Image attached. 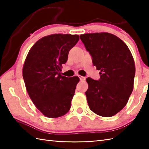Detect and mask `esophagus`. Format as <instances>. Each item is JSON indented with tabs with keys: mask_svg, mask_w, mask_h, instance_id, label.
<instances>
[{
	"mask_svg": "<svg viewBox=\"0 0 149 149\" xmlns=\"http://www.w3.org/2000/svg\"><path fill=\"white\" fill-rule=\"evenodd\" d=\"M78 77H79V78H80V81H84V80H86V78H85L84 77H82V76L79 75Z\"/></svg>",
	"mask_w": 149,
	"mask_h": 149,
	"instance_id": "1",
	"label": "esophagus"
}]
</instances>
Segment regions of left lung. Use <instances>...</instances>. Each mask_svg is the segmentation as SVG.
Masks as SVG:
<instances>
[{"label":"left lung","instance_id":"left-lung-1","mask_svg":"<svg viewBox=\"0 0 149 149\" xmlns=\"http://www.w3.org/2000/svg\"><path fill=\"white\" fill-rule=\"evenodd\" d=\"M80 36L93 65L100 71L99 80L86 79L88 105L99 116H114L126 105L134 87L135 64L131 52L120 38L111 33Z\"/></svg>","mask_w":149,"mask_h":149}]
</instances>
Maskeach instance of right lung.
Wrapping results in <instances>:
<instances>
[{
  "mask_svg": "<svg viewBox=\"0 0 149 149\" xmlns=\"http://www.w3.org/2000/svg\"><path fill=\"white\" fill-rule=\"evenodd\" d=\"M79 40V35L53 34L36 42L24 62L22 76L30 98L45 116H62L69 111L80 79L60 74L69 51Z\"/></svg>",
  "mask_w": 149,
  "mask_h": 149,
  "instance_id": "obj_1",
  "label": "right lung"
}]
</instances>
